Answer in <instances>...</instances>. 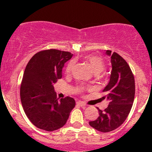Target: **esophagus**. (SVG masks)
<instances>
[{
	"instance_id": "34e87169",
	"label": "esophagus",
	"mask_w": 152,
	"mask_h": 152,
	"mask_svg": "<svg viewBox=\"0 0 152 152\" xmlns=\"http://www.w3.org/2000/svg\"><path fill=\"white\" fill-rule=\"evenodd\" d=\"M76 104L79 105V106H80V107H85V106L86 105L85 102H80V101H79V102H76Z\"/></svg>"
}]
</instances>
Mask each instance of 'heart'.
<instances>
[{
	"mask_svg": "<svg viewBox=\"0 0 152 152\" xmlns=\"http://www.w3.org/2000/svg\"><path fill=\"white\" fill-rule=\"evenodd\" d=\"M85 61L90 65L93 72L96 75L101 73L105 69V62H104L102 58L99 57V56L88 55V56H85ZM73 66H74V62L73 61L69 62L66 67L67 73H70L72 71Z\"/></svg>",
	"mask_w": 152,
	"mask_h": 152,
	"instance_id": "1",
	"label": "heart"
}]
</instances>
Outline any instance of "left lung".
I'll return each instance as SVG.
<instances>
[{
  "label": "left lung",
  "instance_id": "1",
  "mask_svg": "<svg viewBox=\"0 0 152 152\" xmlns=\"http://www.w3.org/2000/svg\"><path fill=\"white\" fill-rule=\"evenodd\" d=\"M110 57L112 71L110 82L103 92L102 100L109 102L104 110H99L96 120L89 122L90 126L102 132H109L120 126L125 121L134 102L135 85L131 69L127 62L117 53L106 50Z\"/></svg>",
  "mask_w": 152,
  "mask_h": 152
}]
</instances>
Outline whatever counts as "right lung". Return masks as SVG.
<instances>
[{"mask_svg": "<svg viewBox=\"0 0 152 152\" xmlns=\"http://www.w3.org/2000/svg\"><path fill=\"white\" fill-rule=\"evenodd\" d=\"M73 54L50 49L32 56L24 71L20 99L24 112L35 126L48 132L66 124L76 102L67 96L58 101L53 85L62 78L64 64Z\"/></svg>", "mask_w": 152, "mask_h": 152, "instance_id": "obj_1", "label": "right lung"}]
</instances>
